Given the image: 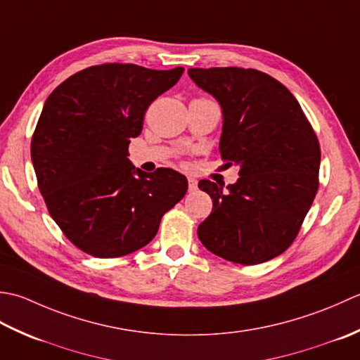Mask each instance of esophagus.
<instances>
[{
	"mask_svg": "<svg viewBox=\"0 0 360 360\" xmlns=\"http://www.w3.org/2000/svg\"><path fill=\"white\" fill-rule=\"evenodd\" d=\"M188 189H189V193H195L197 191V180L195 179H188Z\"/></svg>",
	"mask_w": 360,
	"mask_h": 360,
	"instance_id": "34e87169",
	"label": "esophagus"
}]
</instances>
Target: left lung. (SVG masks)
<instances>
[{
  "label": "left lung",
  "mask_w": 360,
  "mask_h": 360,
  "mask_svg": "<svg viewBox=\"0 0 360 360\" xmlns=\"http://www.w3.org/2000/svg\"><path fill=\"white\" fill-rule=\"evenodd\" d=\"M224 112L221 157L239 166L226 191L211 180L199 188L212 199L197 229L221 258L255 266L288 250L319 191V138L298 101L281 82L253 68H189Z\"/></svg>",
  "instance_id": "obj_1"
}]
</instances>
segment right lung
<instances>
[{"label":"right lung","mask_w":360,"mask_h":360,"mask_svg":"<svg viewBox=\"0 0 360 360\" xmlns=\"http://www.w3.org/2000/svg\"><path fill=\"white\" fill-rule=\"evenodd\" d=\"M183 71L102 63L49 94L31 158L51 217L79 250L120 258L148 245L165 212L185 197V175L169 167L143 172L127 158L146 110Z\"/></svg>","instance_id":"1"}]
</instances>
